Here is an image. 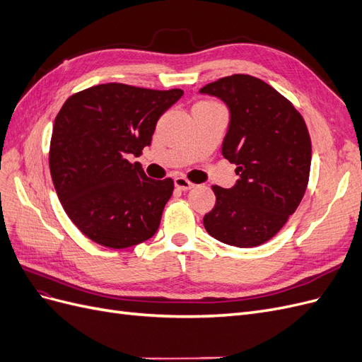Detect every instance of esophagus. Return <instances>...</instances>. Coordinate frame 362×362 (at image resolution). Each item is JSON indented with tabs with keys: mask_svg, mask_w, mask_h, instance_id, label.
I'll return each instance as SVG.
<instances>
[{
	"mask_svg": "<svg viewBox=\"0 0 362 362\" xmlns=\"http://www.w3.org/2000/svg\"><path fill=\"white\" fill-rule=\"evenodd\" d=\"M173 184H175V187H177L178 190H182V192L190 190L193 187V184L187 178H184V177H177V178H175Z\"/></svg>",
	"mask_w": 362,
	"mask_h": 362,
	"instance_id": "1",
	"label": "esophagus"
}]
</instances>
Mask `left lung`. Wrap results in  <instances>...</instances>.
I'll return each mask as SVG.
<instances>
[{"instance_id":"1","label":"left lung","mask_w":362,"mask_h":362,"mask_svg":"<svg viewBox=\"0 0 362 362\" xmlns=\"http://www.w3.org/2000/svg\"><path fill=\"white\" fill-rule=\"evenodd\" d=\"M229 110L222 156L237 166L231 189L213 185L206 233L237 247L266 243L299 206L310 178L311 140L293 104L267 83L235 74L206 84Z\"/></svg>"}]
</instances>
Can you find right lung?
Here are the masks:
<instances>
[{
    "mask_svg": "<svg viewBox=\"0 0 362 362\" xmlns=\"http://www.w3.org/2000/svg\"><path fill=\"white\" fill-rule=\"evenodd\" d=\"M182 95L107 83L72 95L60 108L51 178L64 211L92 242L125 249L157 233L173 181L148 178L128 157L151 145L157 120Z\"/></svg>",
    "mask_w": 362,
    "mask_h": 362,
    "instance_id": "right-lung-1",
    "label": "right lung"
}]
</instances>
